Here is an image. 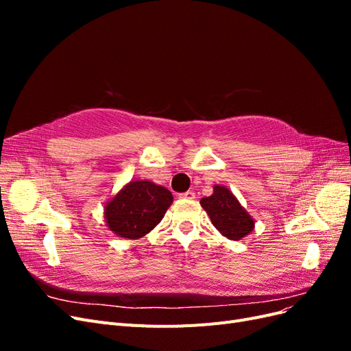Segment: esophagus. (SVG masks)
I'll list each match as a JSON object with an SVG mask.
<instances>
[{"label":"esophagus","instance_id":"esophagus-1","mask_svg":"<svg viewBox=\"0 0 351 351\" xmlns=\"http://www.w3.org/2000/svg\"><path fill=\"white\" fill-rule=\"evenodd\" d=\"M178 196H180V199H189V200H192V199H195V197H196V195H195L193 192H190V190H189V192L180 193Z\"/></svg>","mask_w":351,"mask_h":351}]
</instances>
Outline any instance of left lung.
Returning a JSON list of instances; mask_svg holds the SVG:
<instances>
[{"label": "left lung", "mask_w": 351, "mask_h": 351, "mask_svg": "<svg viewBox=\"0 0 351 351\" xmlns=\"http://www.w3.org/2000/svg\"><path fill=\"white\" fill-rule=\"evenodd\" d=\"M212 224L228 240H241L254 228V219L226 186H214V193L200 199Z\"/></svg>", "instance_id": "1"}]
</instances>
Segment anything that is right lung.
Wrapping results in <instances>:
<instances>
[{
  "mask_svg": "<svg viewBox=\"0 0 351 351\" xmlns=\"http://www.w3.org/2000/svg\"><path fill=\"white\" fill-rule=\"evenodd\" d=\"M173 204V195L149 180H132L104 206V219L115 236L137 240L154 230Z\"/></svg>",
  "mask_w": 351,
  "mask_h": 351,
  "instance_id": "obj_1",
  "label": "right lung"
}]
</instances>
